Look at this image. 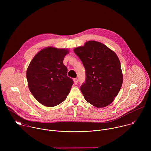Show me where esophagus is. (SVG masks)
<instances>
[{"label": "esophagus", "instance_id": "esophagus-1", "mask_svg": "<svg viewBox=\"0 0 151 151\" xmlns=\"http://www.w3.org/2000/svg\"><path fill=\"white\" fill-rule=\"evenodd\" d=\"M73 81H74V83H75V84H77V83H78V78H74V79H73Z\"/></svg>", "mask_w": 151, "mask_h": 151}]
</instances>
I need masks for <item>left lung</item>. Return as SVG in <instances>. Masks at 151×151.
Listing matches in <instances>:
<instances>
[{"label": "left lung", "instance_id": "left-lung-1", "mask_svg": "<svg viewBox=\"0 0 151 151\" xmlns=\"http://www.w3.org/2000/svg\"><path fill=\"white\" fill-rule=\"evenodd\" d=\"M73 51L85 69V81L80 88L85 99L96 107L108 106L117 96L123 81L118 56L105 45L94 40Z\"/></svg>", "mask_w": 151, "mask_h": 151}]
</instances>
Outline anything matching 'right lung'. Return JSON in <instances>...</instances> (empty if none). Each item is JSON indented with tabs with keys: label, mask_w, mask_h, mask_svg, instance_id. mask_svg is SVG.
I'll list each match as a JSON object with an SVG mask.
<instances>
[{
	"label": "right lung",
	"mask_w": 151,
	"mask_h": 151,
	"mask_svg": "<svg viewBox=\"0 0 151 151\" xmlns=\"http://www.w3.org/2000/svg\"><path fill=\"white\" fill-rule=\"evenodd\" d=\"M66 49L48 47L40 51L31 61L26 76L29 90L42 104L53 107L65 100L73 81L63 64Z\"/></svg>",
	"instance_id": "add662e5"
}]
</instances>
